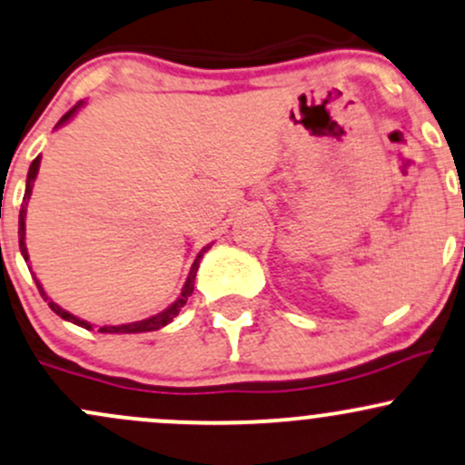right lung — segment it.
<instances>
[{"label":"right lung","instance_id":"obj_1","mask_svg":"<svg viewBox=\"0 0 465 465\" xmlns=\"http://www.w3.org/2000/svg\"><path fill=\"white\" fill-rule=\"evenodd\" d=\"M79 105H81V104H76L73 110L65 112V114L61 116L59 125H61V124H65V121H68L70 116L74 114V112H76V108H79ZM37 172H39V156L35 158L33 163H30L28 178H25V193H24L22 212H19V249H22V256H24L25 260H28V252H25V242H24V236H25V205H28V198H30V193H33V183H35V176H37ZM207 249H209V244H207L205 249H203L201 253H198V258L193 260L192 272H190V275H187L185 287H183L181 295H178V300H176L174 304H172V307H167L165 311H161V313H158V315H152V318H147V320H139V322H130V324H121V326H101V329H99L101 333H147V331H158V329H161V326L170 324L172 320H174L176 315H178V311H181L183 307H185L187 298H190V295H192V291H193V280H196V272H198V262H201L203 253H205ZM35 282H37V280H35ZM37 289H39V293H42V298H44V300H48V295L44 293L42 284H39V282H37ZM48 307L53 309L54 313L59 315V318L68 320V322H73V324L84 326V329H92V324L84 322V320H79V318H74L73 313H68V311L61 309L59 304H54V302H53V300H48Z\"/></svg>","mask_w":465,"mask_h":465}]
</instances>
